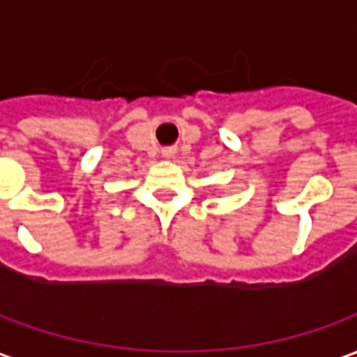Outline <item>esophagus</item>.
Segmentation results:
<instances>
[{
  "instance_id": "34e87169",
  "label": "esophagus",
  "mask_w": 357,
  "mask_h": 357,
  "mask_svg": "<svg viewBox=\"0 0 357 357\" xmlns=\"http://www.w3.org/2000/svg\"><path fill=\"white\" fill-rule=\"evenodd\" d=\"M176 155V149H172V147H166L162 149V156L164 158H172V156Z\"/></svg>"
}]
</instances>
